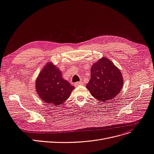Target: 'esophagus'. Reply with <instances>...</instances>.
<instances>
[{
  "mask_svg": "<svg viewBox=\"0 0 154 154\" xmlns=\"http://www.w3.org/2000/svg\"><path fill=\"white\" fill-rule=\"evenodd\" d=\"M83 84V82L82 81H80V82H75L74 84V85L75 87L77 86H79V85H82Z\"/></svg>",
  "mask_w": 154,
  "mask_h": 154,
  "instance_id": "obj_1",
  "label": "esophagus"
}]
</instances>
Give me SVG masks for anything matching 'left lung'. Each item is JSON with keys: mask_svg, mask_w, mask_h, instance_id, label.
<instances>
[{"mask_svg": "<svg viewBox=\"0 0 154 154\" xmlns=\"http://www.w3.org/2000/svg\"><path fill=\"white\" fill-rule=\"evenodd\" d=\"M122 73L106 57H103L91 68V79L86 88L91 95L101 102L115 97L123 86Z\"/></svg>", "mask_w": 154, "mask_h": 154, "instance_id": "1", "label": "left lung"}]
</instances>
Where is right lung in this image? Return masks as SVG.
I'll return each instance as SVG.
<instances>
[{
	"label": "right lung",
	"mask_w": 154,
	"mask_h": 154,
	"mask_svg": "<svg viewBox=\"0 0 154 154\" xmlns=\"http://www.w3.org/2000/svg\"><path fill=\"white\" fill-rule=\"evenodd\" d=\"M35 89L45 103L58 106L66 101L75 88L63 79L57 66L49 62L38 74Z\"/></svg>",
	"instance_id": "add662e5"
}]
</instances>
